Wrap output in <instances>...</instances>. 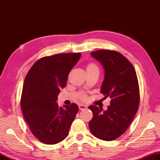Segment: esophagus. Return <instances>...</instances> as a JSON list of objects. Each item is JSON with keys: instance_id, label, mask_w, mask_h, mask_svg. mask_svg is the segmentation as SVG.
I'll list each match as a JSON object with an SVG mask.
<instances>
[{"instance_id": "obj_1", "label": "esophagus", "mask_w": 160, "mask_h": 160, "mask_svg": "<svg viewBox=\"0 0 160 160\" xmlns=\"http://www.w3.org/2000/svg\"><path fill=\"white\" fill-rule=\"evenodd\" d=\"M78 107H79L80 110H83V109H87V106H85V105H84V104H79L78 105Z\"/></svg>"}]
</instances>
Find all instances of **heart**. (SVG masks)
<instances>
[{"label": "heart", "mask_w": 160, "mask_h": 160, "mask_svg": "<svg viewBox=\"0 0 160 160\" xmlns=\"http://www.w3.org/2000/svg\"><path fill=\"white\" fill-rule=\"evenodd\" d=\"M94 68H97V67L96 65L93 63H90L89 64H88V66H87V70L94 69ZM80 98H81V99H82V100H85L86 98H87L86 94H84V93L81 94Z\"/></svg>", "instance_id": "obj_1"}]
</instances>
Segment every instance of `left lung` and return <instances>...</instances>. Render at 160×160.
<instances>
[{
    "instance_id": "1",
    "label": "left lung",
    "mask_w": 160,
    "mask_h": 160,
    "mask_svg": "<svg viewBox=\"0 0 160 160\" xmlns=\"http://www.w3.org/2000/svg\"><path fill=\"white\" fill-rule=\"evenodd\" d=\"M91 56L104 68L101 93L111 102L107 111L94 105L88 107L93 113L89 127L97 138L112 141L124 133L138 109V80L132 65L117 51L102 49Z\"/></svg>"
}]
</instances>
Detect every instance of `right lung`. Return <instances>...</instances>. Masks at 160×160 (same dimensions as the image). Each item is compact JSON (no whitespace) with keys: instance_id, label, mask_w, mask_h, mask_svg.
I'll list each match as a JSON object with an SVG mask.
<instances>
[{"instance_id":"right-lung-1","label":"right lung","mask_w":160,"mask_h":160,"mask_svg":"<svg viewBox=\"0 0 160 160\" xmlns=\"http://www.w3.org/2000/svg\"><path fill=\"white\" fill-rule=\"evenodd\" d=\"M80 53H59L38 60L27 74L20 104L31 132L43 143L54 145L68 136L78 106L59 107L58 95Z\"/></svg>"}]
</instances>
